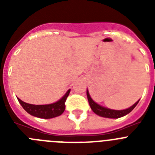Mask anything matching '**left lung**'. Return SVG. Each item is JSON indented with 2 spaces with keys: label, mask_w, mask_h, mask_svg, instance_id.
I'll use <instances>...</instances> for the list:
<instances>
[{
  "label": "left lung",
  "mask_w": 155,
  "mask_h": 155,
  "mask_svg": "<svg viewBox=\"0 0 155 155\" xmlns=\"http://www.w3.org/2000/svg\"><path fill=\"white\" fill-rule=\"evenodd\" d=\"M87 97L90 106H91V109H92V111L95 114L98 115L100 116H102V117L112 119H117L120 118V117H122V116H126V115L130 113L131 111L136 107V105L139 102V100H138L137 102L134 104V105H133L131 107H130L129 109H124V110H113V109H107V108L102 107V106L99 105L98 104H97L96 102H94L91 99L89 93H88V91H87Z\"/></svg>",
  "instance_id": "1"
}]
</instances>
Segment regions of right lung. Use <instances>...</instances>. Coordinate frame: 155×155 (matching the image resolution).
<instances>
[{
  "instance_id": "obj_1",
  "label": "right lung",
  "mask_w": 155,
  "mask_h": 155,
  "mask_svg": "<svg viewBox=\"0 0 155 155\" xmlns=\"http://www.w3.org/2000/svg\"><path fill=\"white\" fill-rule=\"evenodd\" d=\"M71 90H68L65 95L58 102L50 105H31L18 98L23 109L31 116L42 119H51L61 116L65 110V102Z\"/></svg>"
}]
</instances>
